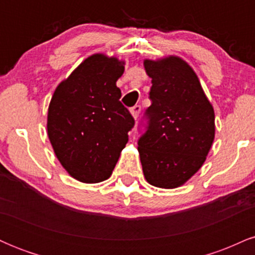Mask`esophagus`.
<instances>
[{"label":"esophagus","mask_w":255,"mask_h":255,"mask_svg":"<svg viewBox=\"0 0 255 255\" xmlns=\"http://www.w3.org/2000/svg\"><path fill=\"white\" fill-rule=\"evenodd\" d=\"M140 111H141V107H140V105H134L133 108H130L131 115H133V118L135 119V120H136L137 118H139Z\"/></svg>","instance_id":"obj_1"}]
</instances>
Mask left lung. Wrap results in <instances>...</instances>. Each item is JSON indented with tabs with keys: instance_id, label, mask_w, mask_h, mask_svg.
Listing matches in <instances>:
<instances>
[{
	"instance_id": "left-lung-1",
	"label": "left lung",
	"mask_w": 255,
	"mask_h": 255,
	"mask_svg": "<svg viewBox=\"0 0 255 255\" xmlns=\"http://www.w3.org/2000/svg\"><path fill=\"white\" fill-rule=\"evenodd\" d=\"M144 66L152 86L137 140L142 171L152 186L176 188L206 159L215 139V111L181 58L145 60Z\"/></svg>"
}]
</instances>
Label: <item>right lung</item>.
Segmentation results:
<instances>
[{
    "instance_id": "add662e5",
    "label": "right lung",
    "mask_w": 255,
    "mask_h": 255,
    "mask_svg": "<svg viewBox=\"0 0 255 255\" xmlns=\"http://www.w3.org/2000/svg\"><path fill=\"white\" fill-rule=\"evenodd\" d=\"M124 62L97 54L57 86L48 111L55 154L73 177L97 183L110 177L134 127L116 86Z\"/></svg>"
}]
</instances>
